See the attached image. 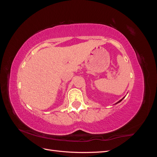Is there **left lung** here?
Returning <instances> with one entry per match:
<instances>
[{
	"mask_svg": "<svg viewBox=\"0 0 157 157\" xmlns=\"http://www.w3.org/2000/svg\"><path fill=\"white\" fill-rule=\"evenodd\" d=\"M124 98H125V97H124V98H122V99H121V100H119V101H118V102H117V103H115V104H117V103H120V102H121V101H122V99H124Z\"/></svg>",
	"mask_w": 157,
	"mask_h": 157,
	"instance_id": "obj_1",
	"label": "left lung"
}]
</instances>
